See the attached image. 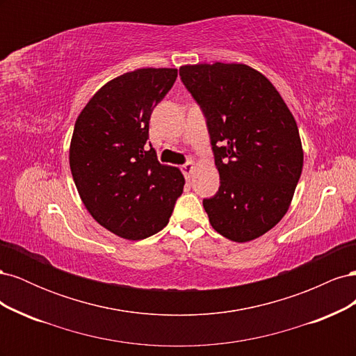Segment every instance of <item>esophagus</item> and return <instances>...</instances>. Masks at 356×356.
I'll use <instances>...</instances> for the list:
<instances>
[{
  "instance_id": "esophagus-1",
  "label": "esophagus",
  "mask_w": 356,
  "mask_h": 356,
  "mask_svg": "<svg viewBox=\"0 0 356 356\" xmlns=\"http://www.w3.org/2000/svg\"><path fill=\"white\" fill-rule=\"evenodd\" d=\"M181 170H182V174H184V177L187 179H190L193 170H195V161H187V163L181 166Z\"/></svg>"
}]
</instances>
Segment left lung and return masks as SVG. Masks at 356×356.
Returning a JSON list of instances; mask_svg holds the SVG:
<instances>
[{
    "instance_id": "left-lung-1",
    "label": "left lung",
    "mask_w": 356,
    "mask_h": 356,
    "mask_svg": "<svg viewBox=\"0 0 356 356\" xmlns=\"http://www.w3.org/2000/svg\"><path fill=\"white\" fill-rule=\"evenodd\" d=\"M181 81L207 118L217 195L203 199L224 238L250 242L286 213L303 169L298 127L282 96L261 72L215 62L179 68Z\"/></svg>"
}]
</instances>
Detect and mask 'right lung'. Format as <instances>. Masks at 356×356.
Listing matches in <instances>:
<instances>
[{
  "mask_svg": "<svg viewBox=\"0 0 356 356\" xmlns=\"http://www.w3.org/2000/svg\"><path fill=\"white\" fill-rule=\"evenodd\" d=\"M178 75L175 68L126 72L95 93L74 126L71 174L86 209L129 241L160 232L184 188L181 170L148 148L149 117Z\"/></svg>",
  "mask_w": 356,
  "mask_h": 356,
  "instance_id": "1",
  "label": "right lung"
}]
</instances>
